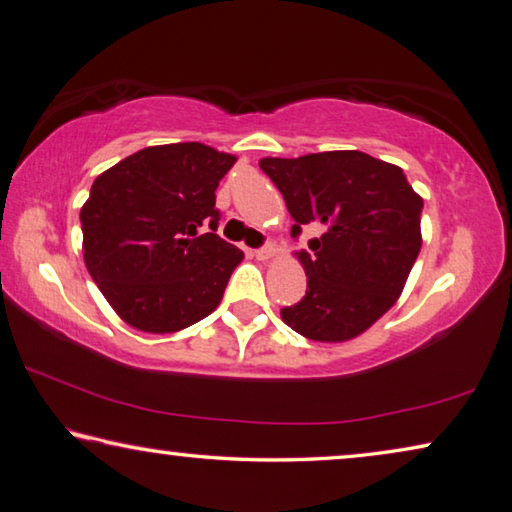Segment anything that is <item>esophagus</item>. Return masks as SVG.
Returning a JSON list of instances; mask_svg holds the SVG:
<instances>
[{
    "label": "esophagus",
    "mask_w": 512,
    "mask_h": 512,
    "mask_svg": "<svg viewBox=\"0 0 512 512\" xmlns=\"http://www.w3.org/2000/svg\"><path fill=\"white\" fill-rule=\"evenodd\" d=\"M273 255H275V246L273 244H264L262 248L255 250V257L262 259V262H264V259H271Z\"/></svg>",
    "instance_id": "esophagus-1"
}]
</instances>
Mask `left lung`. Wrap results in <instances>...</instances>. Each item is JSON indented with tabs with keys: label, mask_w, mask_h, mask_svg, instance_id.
<instances>
[{
	"label": "left lung",
	"mask_w": 512,
	"mask_h": 512,
	"mask_svg": "<svg viewBox=\"0 0 512 512\" xmlns=\"http://www.w3.org/2000/svg\"><path fill=\"white\" fill-rule=\"evenodd\" d=\"M295 219L324 232L300 250L306 295L284 306L282 320L300 336L345 342L392 309L421 250L423 199L401 167L358 150L262 159Z\"/></svg>",
	"instance_id": "8db88e82"
}]
</instances>
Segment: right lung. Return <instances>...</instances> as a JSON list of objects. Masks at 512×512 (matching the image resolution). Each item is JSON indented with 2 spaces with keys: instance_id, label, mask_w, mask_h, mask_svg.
<instances>
[{
  "instance_id": "right-lung-1",
  "label": "right lung",
  "mask_w": 512,
  "mask_h": 512,
  "mask_svg": "<svg viewBox=\"0 0 512 512\" xmlns=\"http://www.w3.org/2000/svg\"><path fill=\"white\" fill-rule=\"evenodd\" d=\"M235 156L154 145L91 185L80 210L89 275L129 327L174 333L217 309L244 253L217 235L215 190Z\"/></svg>"
}]
</instances>
